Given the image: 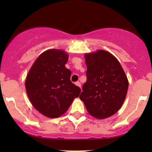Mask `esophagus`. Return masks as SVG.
Returning a JSON list of instances; mask_svg holds the SVG:
<instances>
[{
	"label": "esophagus",
	"mask_w": 152,
	"mask_h": 152,
	"mask_svg": "<svg viewBox=\"0 0 152 152\" xmlns=\"http://www.w3.org/2000/svg\"><path fill=\"white\" fill-rule=\"evenodd\" d=\"M75 85H76V86H78V87H81V83H80V82H76V83H75Z\"/></svg>",
	"instance_id": "esophagus-1"
}]
</instances>
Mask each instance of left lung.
Listing matches in <instances>:
<instances>
[{"mask_svg":"<svg viewBox=\"0 0 152 152\" xmlns=\"http://www.w3.org/2000/svg\"><path fill=\"white\" fill-rule=\"evenodd\" d=\"M87 82L79 98L92 116L104 119L117 113L128 90L129 82L120 62L109 52L99 50L85 55Z\"/></svg>","mask_w":152,"mask_h":152,"instance_id":"8db88e82","label":"left lung"}]
</instances>
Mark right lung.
I'll return each instance as SVG.
<instances>
[{
  "label": "right lung",
  "mask_w": 152,
  "mask_h": 152,
  "mask_svg": "<svg viewBox=\"0 0 152 152\" xmlns=\"http://www.w3.org/2000/svg\"><path fill=\"white\" fill-rule=\"evenodd\" d=\"M68 55L50 49L41 53L26 79V89L32 105L48 118H58L67 111L81 89L70 81L71 71L65 67Z\"/></svg>",
  "instance_id": "1"
}]
</instances>
